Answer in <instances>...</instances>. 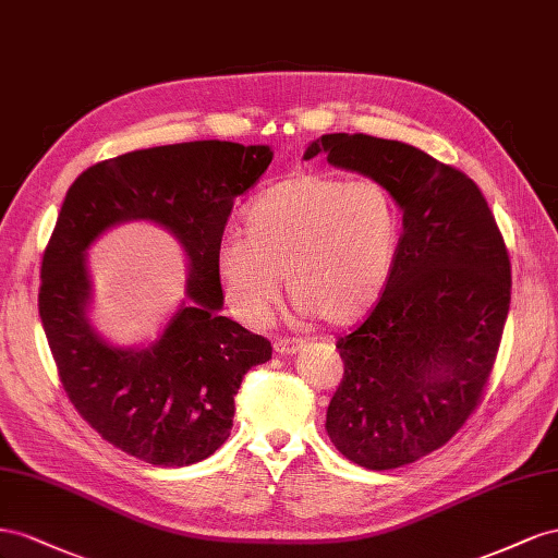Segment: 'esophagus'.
I'll return each mask as SVG.
<instances>
[{"mask_svg":"<svg viewBox=\"0 0 558 558\" xmlns=\"http://www.w3.org/2000/svg\"><path fill=\"white\" fill-rule=\"evenodd\" d=\"M301 345L304 343H301L299 339H288V337H280L274 341V350L278 355H294Z\"/></svg>","mask_w":558,"mask_h":558,"instance_id":"34e87169","label":"esophagus"}]
</instances>
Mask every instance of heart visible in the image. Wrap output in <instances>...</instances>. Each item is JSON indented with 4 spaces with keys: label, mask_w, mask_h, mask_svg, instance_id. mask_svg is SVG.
I'll return each mask as SVG.
<instances>
[{
    "label": "heart",
    "mask_w": 558,
    "mask_h": 558,
    "mask_svg": "<svg viewBox=\"0 0 558 558\" xmlns=\"http://www.w3.org/2000/svg\"><path fill=\"white\" fill-rule=\"evenodd\" d=\"M227 233L215 274L238 320L264 325L284 278L290 299L327 325H348L384 296L402 238V215L376 180L296 172L264 189Z\"/></svg>",
    "instance_id": "1"
}]
</instances>
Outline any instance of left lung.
I'll list each match as a JSON object with an SVG mask.
<instances>
[{
    "instance_id": "1",
    "label": "left lung",
    "mask_w": 558,
    "mask_h": 558,
    "mask_svg": "<svg viewBox=\"0 0 558 558\" xmlns=\"http://www.w3.org/2000/svg\"><path fill=\"white\" fill-rule=\"evenodd\" d=\"M384 184L402 210L388 288L337 341L343 378L327 435L348 460L395 470L444 447L480 404L496 362L512 266L484 194L465 172L397 140L331 133L304 158Z\"/></svg>"
}]
</instances>
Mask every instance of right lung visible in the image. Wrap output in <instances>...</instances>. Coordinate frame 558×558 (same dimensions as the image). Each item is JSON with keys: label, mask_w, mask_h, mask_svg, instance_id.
I'll list each match as a JSON object with an SVG mask.
<instances>
[{"label": "right lung", "mask_w": 558, "mask_h": 558, "mask_svg": "<svg viewBox=\"0 0 558 558\" xmlns=\"http://www.w3.org/2000/svg\"><path fill=\"white\" fill-rule=\"evenodd\" d=\"M274 151L238 142H182L123 154L70 186L41 259L39 317L60 384L82 418L145 463L184 468L231 435L243 376L270 360V343L221 315L215 252L233 201L254 186ZM168 228L187 252L189 302L145 349L107 344L87 323L85 250L123 220Z\"/></svg>", "instance_id": "1"}]
</instances>
